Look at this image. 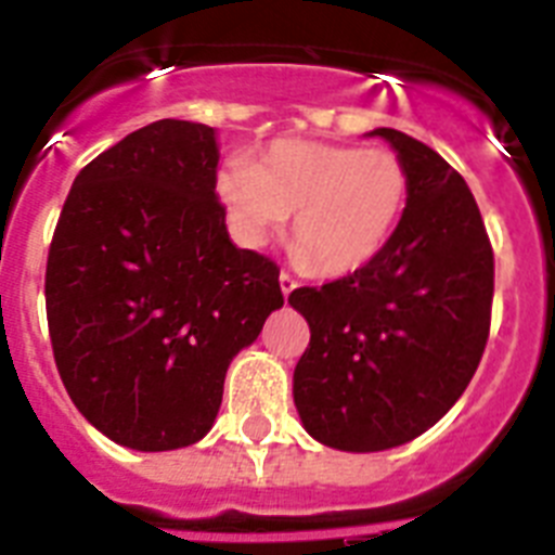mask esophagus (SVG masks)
<instances>
[{"label":"esophagus","instance_id":"obj_1","mask_svg":"<svg viewBox=\"0 0 555 555\" xmlns=\"http://www.w3.org/2000/svg\"><path fill=\"white\" fill-rule=\"evenodd\" d=\"M294 288H297V281H294V278L288 272H281V292H283V297H288V294H292Z\"/></svg>","mask_w":555,"mask_h":555}]
</instances>
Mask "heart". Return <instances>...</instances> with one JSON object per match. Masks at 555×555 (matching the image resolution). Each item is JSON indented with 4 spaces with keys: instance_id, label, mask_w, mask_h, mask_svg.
<instances>
[{
    "instance_id": "heart-1",
    "label": "heart",
    "mask_w": 555,
    "mask_h": 555,
    "mask_svg": "<svg viewBox=\"0 0 555 555\" xmlns=\"http://www.w3.org/2000/svg\"><path fill=\"white\" fill-rule=\"evenodd\" d=\"M235 233L261 247L292 218L288 247L302 269L341 278L389 244L409 203V171L391 150L283 139L253 166L217 180Z\"/></svg>"
}]
</instances>
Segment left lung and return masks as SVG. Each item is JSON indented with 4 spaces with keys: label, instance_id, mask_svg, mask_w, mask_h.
Masks as SVG:
<instances>
[{
    "label": "left lung",
    "instance_id": "left-lung-1",
    "mask_svg": "<svg viewBox=\"0 0 555 555\" xmlns=\"http://www.w3.org/2000/svg\"><path fill=\"white\" fill-rule=\"evenodd\" d=\"M409 171L395 235L364 269L288 294L311 341L294 405L327 448L375 453L436 425L464 395L492 325L494 253L473 191L423 141L377 127Z\"/></svg>",
    "mask_w": 555,
    "mask_h": 555
}]
</instances>
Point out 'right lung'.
I'll list each match as a JSON object with an SVG mask.
<instances>
[{
    "label": "right lung",
    "mask_w": 555,
    "mask_h": 555,
    "mask_svg": "<svg viewBox=\"0 0 555 555\" xmlns=\"http://www.w3.org/2000/svg\"><path fill=\"white\" fill-rule=\"evenodd\" d=\"M214 127L160 119L82 166L47 258V322L72 403L132 450L199 442L224 375L283 306L281 269L238 249Z\"/></svg>",
    "instance_id": "1"
}]
</instances>
